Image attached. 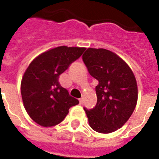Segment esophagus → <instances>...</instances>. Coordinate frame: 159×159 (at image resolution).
<instances>
[{"label":"esophagus","instance_id":"obj_1","mask_svg":"<svg viewBox=\"0 0 159 159\" xmlns=\"http://www.w3.org/2000/svg\"><path fill=\"white\" fill-rule=\"evenodd\" d=\"M79 102H80V104H82V103H83V98H80Z\"/></svg>","mask_w":159,"mask_h":159}]
</instances>
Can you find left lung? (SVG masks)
<instances>
[{
	"label": "left lung",
	"instance_id": "1",
	"mask_svg": "<svg viewBox=\"0 0 159 159\" xmlns=\"http://www.w3.org/2000/svg\"><path fill=\"white\" fill-rule=\"evenodd\" d=\"M82 60L98 81L94 108L84 110L92 129L102 134L117 130L130 117L137 103L138 88L132 70L125 61L105 48H87Z\"/></svg>",
	"mask_w": 159,
	"mask_h": 159
}]
</instances>
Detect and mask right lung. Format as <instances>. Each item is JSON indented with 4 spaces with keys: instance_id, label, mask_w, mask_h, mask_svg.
Returning a JSON list of instances; mask_svg holds the SVG:
<instances>
[{
    "instance_id": "obj_1",
    "label": "right lung",
    "mask_w": 159,
    "mask_h": 159,
    "mask_svg": "<svg viewBox=\"0 0 159 159\" xmlns=\"http://www.w3.org/2000/svg\"><path fill=\"white\" fill-rule=\"evenodd\" d=\"M85 50L60 46L43 53L29 65L21 81V96L27 113L39 125L59 124L68 110L79 103L60 85L58 77Z\"/></svg>"
}]
</instances>
